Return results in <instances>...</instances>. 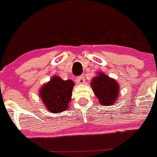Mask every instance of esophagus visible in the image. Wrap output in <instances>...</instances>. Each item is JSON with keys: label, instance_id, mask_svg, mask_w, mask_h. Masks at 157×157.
Here are the masks:
<instances>
[{"label": "esophagus", "instance_id": "34e87169", "mask_svg": "<svg viewBox=\"0 0 157 157\" xmlns=\"http://www.w3.org/2000/svg\"><path fill=\"white\" fill-rule=\"evenodd\" d=\"M76 81L78 84H82L85 82V78H84L83 75H81V76H78L76 78Z\"/></svg>", "mask_w": 157, "mask_h": 157}]
</instances>
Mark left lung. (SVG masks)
<instances>
[{"instance_id":"1","label":"left lung","mask_w":157,"mask_h":157,"mask_svg":"<svg viewBox=\"0 0 157 157\" xmlns=\"http://www.w3.org/2000/svg\"><path fill=\"white\" fill-rule=\"evenodd\" d=\"M91 87L100 104L108 106L114 105L116 101L119 93V85L114 79L100 73L92 79Z\"/></svg>"}]
</instances>
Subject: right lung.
Returning <instances> with one entry per match:
<instances>
[{
  "mask_svg": "<svg viewBox=\"0 0 157 157\" xmlns=\"http://www.w3.org/2000/svg\"><path fill=\"white\" fill-rule=\"evenodd\" d=\"M73 86L72 80L63 81L58 76H54L50 82L43 85L40 95L49 111L59 113L68 108Z\"/></svg>",
  "mask_w": 157,
  "mask_h": 157,
  "instance_id": "add662e5",
  "label": "right lung"
}]
</instances>
